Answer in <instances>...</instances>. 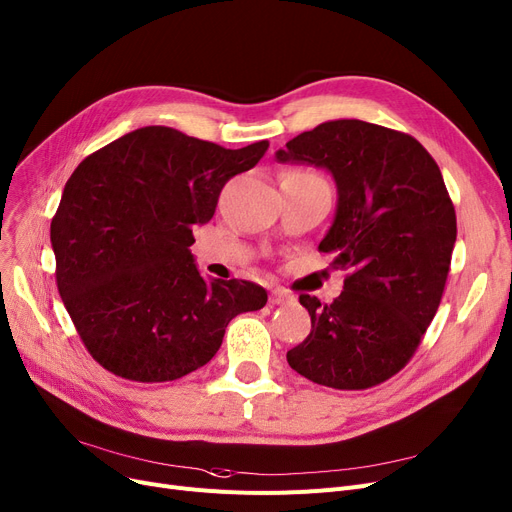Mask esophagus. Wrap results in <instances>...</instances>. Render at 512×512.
Instances as JSON below:
<instances>
[{
    "label": "esophagus",
    "instance_id": "esophagus-1",
    "mask_svg": "<svg viewBox=\"0 0 512 512\" xmlns=\"http://www.w3.org/2000/svg\"><path fill=\"white\" fill-rule=\"evenodd\" d=\"M294 296H290L285 290H271V304H292Z\"/></svg>",
    "mask_w": 512,
    "mask_h": 512
}]
</instances>
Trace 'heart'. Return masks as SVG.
<instances>
[{
	"instance_id": "heart-1",
	"label": "heart",
	"mask_w": 512,
	"mask_h": 512,
	"mask_svg": "<svg viewBox=\"0 0 512 512\" xmlns=\"http://www.w3.org/2000/svg\"><path fill=\"white\" fill-rule=\"evenodd\" d=\"M294 176H302V178H313V180H321L319 176H315V174H311V172H292Z\"/></svg>"
}]
</instances>
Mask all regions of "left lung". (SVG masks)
<instances>
[{"mask_svg":"<svg viewBox=\"0 0 512 512\" xmlns=\"http://www.w3.org/2000/svg\"><path fill=\"white\" fill-rule=\"evenodd\" d=\"M275 159L332 174L336 214L319 250L346 271L334 302L300 296L311 334L288 363L340 391L380 384L412 359L443 296L456 212L441 170L416 138L361 119L323 121Z\"/></svg>","mask_w":512,"mask_h":512,"instance_id":"1","label":"left lung"}]
</instances>
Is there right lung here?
Returning a JSON list of instances; mask_svg holds the SVG:
<instances>
[{
    "label": "right lung",
    "mask_w": 512,
    "mask_h": 512,
    "mask_svg": "<svg viewBox=\"0 0 512 512\" xmlns=\"http://www.w3.org/2000/svg\"><path fill=\"white\" fill-rule=\"evenodd\" d=\"M267 140L222 149L166 126L113 140L67 180L50 241L56 283L90 355L115 376L168 382L206 365L239 313L267 304L243 279H206L191 245L222 187Z\"/></svg>",
    "instance_id": "add662e5"
}]
</instances>
